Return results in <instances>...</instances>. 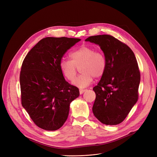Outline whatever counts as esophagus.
Here are the masks:
<instances>
[{
  "label": "esophagus",
  "instance_id": "obj_1",
  "mask_svg": "<svg viewBox=\"0 0 157 157\" xmlns=\"http://www.w3.org/2000/svg\"><path fill=\"white\" fill-rule=\"evenodd\" d=\"M86 91V90L85 89H79V94H83Z\"/></svg>",
  "mask_w": 157,
  "mask_h": 157
}]
</instances>
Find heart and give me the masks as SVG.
<instances>
[{
	"instance_id": "1",
	"label": "heart",
	"mask_w": 157,
	"mask_h": 157,
	"mask_svg": "<svg viewBox=\"0 0 157 157\" xmlns=\"http://www.w3.org/2000/svg\"><path fill=\"white\" fill-rule=\"evenodd\" d=\"M71 60L62 59L60 69L64 77L69 81L75 78L78 67L80 75L74 81V84L80 87H85L92 83L94 78L102 77L106 70L107 62L104 55L95 51L93 47L83 45L70 53Z\"/></svg>"
}]
</instances>
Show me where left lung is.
Returning a JSON list of instances; mask_svg holds the SVG:
<instances>
[{"label":"left lung","instance_id":"8db88e82","mask_svg":"<svg viewBox=\"0 0 157 157\" xmlns=\"http://www.w3.org/2000/svg\"><path fill=\"white\" fill-rule=\"evenodd\" d=\"M85 40L99 45L107 62L104 75L93 88L96 95L93 113L105 125H118L139 98L141 74L135 55L126 44L111 35L90 36Z\"/></svg>","mask_w":157,"mask_h":157}]
</instances>
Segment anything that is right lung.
Returning a JSON list of instances; mask_svg holds the SVG:
<instances>
[{
    "label": "right lung",
    "instance_id": "right-lung-1",
    "mask_svg": "<svg viewBox=\"0 0 157 157\" xmlns=\"http://www.w3.org/2000/svg\"><path fill=\"white\" fill-rule=\"evenodd\" d=\"M77 38L45 37L39 40L23 61L20 75L21 101L32 120L46 130L59 129L67 120L71 102L79 89L66 81L60 62Z\"/></svg>",
    "mask_w": 157,
    "mask_h": 157
}]
</instances>
